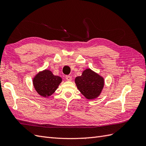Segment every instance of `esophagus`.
<instances>
[{
    "label": "esophagus",
    "mask_w": 146,
    "mask_h": 146,
    "mask_svg": "<svg viewBox=\"0 0 146 146\" xmlns=\"http://www.w3.org/2000/svg\"><path fill=\"white\" fill-rule=\"evenodd\" d=\"M66 79L68 81H70L72 80V77L70 76H66Z\"/></svg>",
    "instance_id": "1"
}]
</instances>
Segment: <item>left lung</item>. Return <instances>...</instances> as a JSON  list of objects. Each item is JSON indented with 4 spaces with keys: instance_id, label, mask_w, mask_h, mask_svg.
Masks as SVG:
<instances>
[{
    "instance_id": "obj_1",
    "label": "left lung",
    "mask_w": 146,
    "mask_h": 146,
    "mask_svg": "<svg viewBox=\"0 0 146 146\" xmlns=\"http://www.w3.org/2000/svg\"><path fill=\"white\" fill-rule=\"evenodd\" d=\"M76 85L88 99H93L100 95L104 85V78L90 69L84 70L81 76L76 78Z\"/></svg>"
}]
</instances>
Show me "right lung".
<instances>
[{
	"label": "right lung",
	"mask_w": 146,
	"mask_h": 146,
	"mask_svg": "<svg viewBox=\"0 0 146 146\" xmlns=\"http://www.w3.org/2000/svg\"><path fill=\"white\" fill-rule=\"evenodd\" d=\"M61 78L53 75L51 71L45 70L38 74L33 79V85L38 93L43 97L52 95L61 82Z\"/></svg>",
	"instance_id": "1"
}]
</instances>
